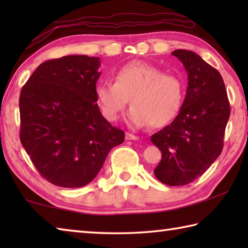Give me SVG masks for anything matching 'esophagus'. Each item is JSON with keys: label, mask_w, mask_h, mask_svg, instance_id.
<instances>
[{"label": "esophagus", "mask_w": 248, "mask_h": 248, "mask_svg": "<svg viewBox=\"0 0 248 248\" xmlns=\"http://www.w3.org/2000/svg\"><path fill=\"white\" fill-rule=\"evenodd\" d=\"M139 138H138L137 136H134V134L132 133H127L125 134V140H138Z\"/></svg>", "instance_id": "34e87169"}]
</instances>
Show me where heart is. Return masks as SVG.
I'll list each match as a JSON object with an SVG mask.
<instances>
[{"mask_svg": "<svg viewBox=\"0 0 248 248\" xmlns=\"http://www.w3.org/2000/svg\"><path fill=\"white\" fill-rule=\"evenodd\" d=\"M96 97L104 116L116 120L128 106V124L134 128L163 127L174 120L185 98V84L178 75L164 73L145 62L133 61L115 73V82L102 79Z\"/></svg>", "mask_w": 248, "mask_h": 248, "instance_id": "b5f03b06", "label": "heart"}]
</instances>
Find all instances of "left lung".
<instances>
[{
	"label": "left lung",
	"instance_id": "1",
	"mask_svg": "<svg viewBox=\"0 0 248 248\" xmlns=\"http://www.w3.org/2000/svg\"><path fill=\"white\" fill-rule=\"evenodd\" d=\"M188 73L186 97L170 124L151 137L162 159L154 175L169 186L194 182L219 157L223 149L230 103L219 71L189 50L171 52Z\"/></svg>",
	"mask_w": 248,
	"mask_h": 248
}]
</instances>
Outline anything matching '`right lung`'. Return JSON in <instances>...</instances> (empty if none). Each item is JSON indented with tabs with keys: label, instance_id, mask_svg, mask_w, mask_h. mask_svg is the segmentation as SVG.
<instances>
[{
	"label": "right lung",
	"instance_id": "right-lung-1",
	"mask_svg": "<svg viewBox=\"0 0 248 248\" xmlns=\"http://www.w3.org/2000/svg\"><path fill=\"white\" fill-rule=\"evenodd\" d=\"M99 58L65 56L36 69L19 96L20 142L49 183L78 188L93 180L124 132L100 114Z\"/></svg>",
	"mask_w": 248,
	"mask_h": 248
}]
</instances>
